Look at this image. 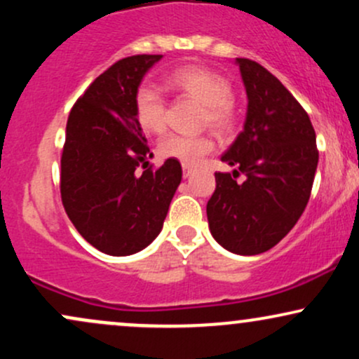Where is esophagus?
I'll return each mask as SVG.
<instances>
[{"instance_id": "obj_1", "label": "esophagus", "mask_w": 359, "mask_h": 359, "mask_svg": "<svg viewBox=\"0 0 359 359\" xmlns=\"http://www.w3.org/2000/svg\"><path fill=\"white\" fill-rule=\"evenodd\" d=\"M182 168H184V177H185V179H187V177H191L194 174V168L192 167L182 165Z\"/></svg>"}]
</instances>
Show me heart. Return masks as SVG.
<instances>
[{
  "mask_svg": "<svg viewBox=\"0 0 359 359\" xmlns=\"http://www.w3.org/2000/svg\"><path fill=\"white\" fill-rule=\"evenodd\" d=\"M168 88L201 102V125L209 126L216 133H228L234 125L236 111L233 102V88L221 74L199 65H185L165 77ZM135 116L147 133H163L167 128V101L154 86L143 84L135 93ZM214 150V140L209 135L185 137L167 135L160 140L158 151L165 158L179 160L182 165H197Z\"/></svg>",
  "mask_w": 359,
  "mask_h": 359,
  "instance_id": "b5f03b06",
  "label": "heart"
}]
</instances>
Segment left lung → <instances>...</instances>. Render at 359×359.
Here are the masks:
<instances>
[{
  "instance_id": "obj_1",
  "label": "left lung",
  "mask_w": 359,
  "mask_h": 359,
  "mask_svg": "<svg viewBox=\"0 0 359 359\" xmlns=\"http://www.w3.org/2000/svg\"><path fill=\"white\" fill-rule=\"evenodd\" d=\"M248 96L243 131L221 156L236 167L216 172L209 199L212 238L236 255H259L287 236L311 197L319 162L309 114L258 62L236 59ZM247 179L236 183L234 175Z\"/></svg>"
}]
</instances>
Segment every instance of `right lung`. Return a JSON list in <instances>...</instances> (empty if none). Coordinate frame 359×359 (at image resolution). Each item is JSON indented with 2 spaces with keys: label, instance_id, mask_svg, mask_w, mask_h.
<instances>
[{
  "label": "right lung",
  "instance_id": "obj_1",
  "mask_svg": "<svg viewBox=\"0 0 359 359\" xmlns=\"http://www.w3.org/2000/svg\"><path fill=\"white\" fill-rule=\"evenodd\" d=\"M160 59L143 53L111 65L77 100L65 128L62 204L81 236L111 257L138 253L158 236L182 180L174 158L137 172L151 155L135 93Z\"/></svg>",
  "mask_w": 359,
  "mask_h": 359
}]
</instances>
